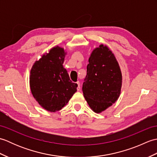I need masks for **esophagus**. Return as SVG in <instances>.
<instances>
[{
    "mask_svg": "<svg viewBox=\"0 0 157 157\" xmlns=\"http://www.w3.org/2000/svg\"><path fill=\"white\" fill-rule=\"evenodd\" d=\"M76 84H78V88H77V90L79 91V90H80V83H79V82H78L76 83Z\"/></svg>",
    "mask_w": 157,
    "mask_h": 157,
    "instance_id": "obj_1",
    "label": "esophagus"
}]
</instances>
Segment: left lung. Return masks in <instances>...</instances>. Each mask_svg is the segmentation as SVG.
<instances>
[{"instance_id": "8db88e82", "label": "left lung", "mask_w": 157, "mask_h": 157, "mask_svg": "<svg viewBox=\"0 0 157 157\" xmlns=\"http://www.w3.org/2000/svg\"><path fill=\"white\" fill-rule=\"evenodd\" d=\"M88 62L83 94L92 111L101 113L119 97L121 71L112 51L102 44L93 50Z\"/></svg>"}]
</instances>
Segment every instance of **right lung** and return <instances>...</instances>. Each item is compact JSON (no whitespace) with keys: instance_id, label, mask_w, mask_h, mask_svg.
<instances>
[{"instance_id":"right-lung-1","label":"right lung","mask_w":157,"mask_h":157,"mask_svg":"<svg viewBox=\"0 0 157 157\" xmlns=\"http://www.w3.org/2000/svg\"><path fill=\"white\" fill-rule=\"evenodd\" d=\"M67 52L55 46L33 65L29 87L34 98L43 109L51 113L60 111L77 91L63 63Z\"/></svg>"}]
</instances>
